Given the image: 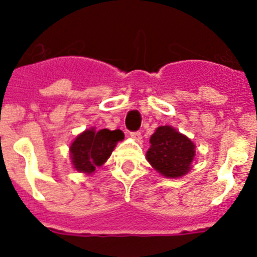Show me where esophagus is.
<instances>
[{
    "mask_svg": "<svg viewBox=\"0 0 257 257\" xmlns=\"http://www.w3.org/2000/svg\"><path fill=\"white\" fill-rule=\"evenodd\" d=\"M131 136H133L136 142H140V140H142V133H139V131H134V133H131Z\"/></svg>",
    "mask_w": 257,
    "mask_h": 257,
    "instance_id": "34e87169",
    "label": "esophagus"
}]
</instances>
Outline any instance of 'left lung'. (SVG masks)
Returning a JSON list of instances; mask_svg holds the SVG:
<instances>
[{
    "label": "left lung",
    "instance_id": "left-lung-1",
    "mask_svg": "<svg viewBox=\"0 0 257 257\" xmlns=\"http://www.w3.org/2000/svg\"><path fill=\"white\" fill-rule=\"evenodd\" d=\"M194 148L192 140L185 135L171 126H161L152 135L147 158L166 178H180L189 171Z\"/></svg>",
    "mask_w": 257,
    "mask_h": 257
}]
</instances>
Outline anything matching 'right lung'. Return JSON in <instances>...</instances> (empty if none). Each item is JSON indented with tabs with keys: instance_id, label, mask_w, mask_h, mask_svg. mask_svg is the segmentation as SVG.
I'll list each match as a JSON object with an SVG mask.
<instances>
[{
	"instance_id": "obj_1",
	"label": "right lung",
	"mask_w": 257,
	"mask_h": 257,
	"mask_svg": "<svg viewBox=\"0 0 257 257\" xmlns=\"http://www.w3.org/2000/svg\"><path fill=\"white\" fill-rule=\"evenodd\" d=\"M123 139L124 135L121 130H86L77 136L70 145V156L74 169L79 172L91 174L97 166L105 163L115 144Z\"/></svg>"
}]
</instances>
